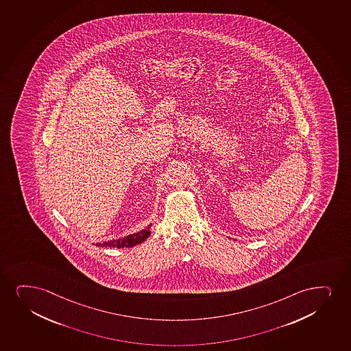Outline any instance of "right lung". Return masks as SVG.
<instances>
[{
  "label": "right lung",
  "mask_w": 351,
  "mask_h": 351,
  "mask_svg": "<svg viewBox=\"0 0 351 351\" xmlns=\"http://www.w3.org/2000/svg\"><path fill=\"white\" fill-rule=\"evenodd\" d=\"M150 227L147 226L145 230H142L138 233L130 234L125 238L117 239V240H110L103 243H95V246L112 247V248H124V247H134L138 243H142L147 240L150 235Z\"/></svg>",
  "instance_id": "1"
}]
</instances>
